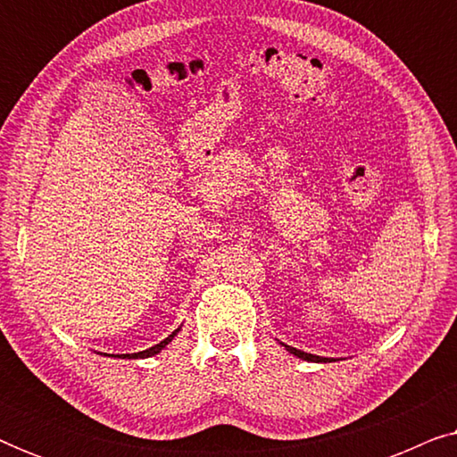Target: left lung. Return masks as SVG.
Instances as JSON below:
<instances>
[{
    "mask_svg": "<svg viewBox=\"0 0 457 457\" xmlns=\"http://www.w3.org/2000/svg\"><path fill=\"white\" fill-rule=\"evenodd\" d=\"M280 345H283L287 352L289 353H293V355H297V358H302V360H305V361H333L330 358H320V355H314V353H305V352H302V349H295V347H291V345H285V343H280Z\"/></svg>",
    "mask_w": 457,
    "mask_h": 457,
    "instance_id": "obj_1",
    "label": "left lung"
}]
</instances>
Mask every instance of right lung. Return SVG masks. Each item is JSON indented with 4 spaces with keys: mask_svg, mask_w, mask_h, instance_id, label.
Returning a JSON list of instances; mask_svg holds the SVG:
<instances>
[{
    "mask_svg": "<svg viewBox=\"0 0 457 457\" xmlns=\"http://www.w3.org/2000/svg\"><path fill=\"white\" fill-rule=\"evenodd\" d=\"M179 330L180 328H177V330H174V333L172 335H168L166 337V339L164 341H160L158 343V345H154V347H149V349H145V352H137V353H118V355H114V353H112V358H122V360H130V358H152V355H155V353H160L162 352V349H164L166 345H168V343H170L172 339H174V337H177V333H179ZM110 355V353H108Z\"/></svg>",
    "mask_w": 457,
    "mask_h": 457,
    "instance_id": "add662e5",
    "label": "right lung"
}]
</instances>
